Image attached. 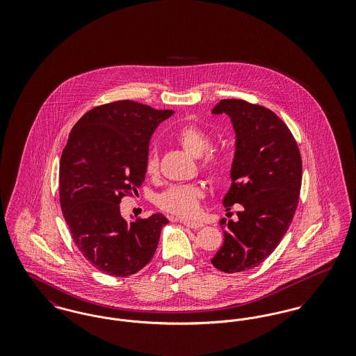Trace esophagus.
Listing matches in <instances>:
<instances>
[{"mask_svg":"<svg viewBox=\"0 0 356 356\" xmlns=\"http://www.w3.org/2000/svg\"><path fill=\"white\" fill-rule=\"evenodd\" d=\"M183 221V224L186 225L188 228H192V229H199V228H202L204 227L203 222L202 221H195V220H181Z\"/></svg>","mask_w":356,"mask_h":356,"instance_id":"esophagus-1","label":"esophagus"}]
</instances>
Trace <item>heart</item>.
I'll use <instances>...</instances> for the list:
<instances>
[{"label":"heart","instance_id":"b5f03b06","mask_svg":"<svg viewBox=\"0 0 356 356\" xmlns=\"http://www.w3.org/2000/svg\"><path fill=\"white\" fill-rule=\"evenodd\" d=\"M176 143L193 157L199 159L200 170L212 179H222L228 173V159L220 151L211 149L212 138L204 129L197 125L188 124L181 127L176 135ZM145 172L149 176L159 173V156L152 151L147 157ZM203 189L199 186H172L161 192L156 203L172 215L180 218H192L199 211V203L203 199Z\"/></svg>","mask_w":356,"mask_h":356}]
</instances>
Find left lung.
I'll return each mask as SVG.
<instances>
[{"label":"left lung","instance_id":"obj_1","mask_svg":"<svg viewBox=\"0 0 356 356\" xmlns=\"http://www.w3.org/2000/svg\"><path fill=\"white\" fill-rule=\"evenodd\" d=\"M212 113H227L236 134L232 184L222 204H240L237 220L225 219L224 244L211 263L222 272L247 271L263 263L287 234L299 203L302 157L287 125L266 106L221 100Z\"/></svg>","mask_w":356,"mask_h":356}]
</instances>
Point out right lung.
<instances>
[{"label":"right lung","mask_w":356,"mask_h":356,"mask_svg":"<svg viewBox=\"0 0 356 356\" xmlns=\"http://www.w3.org/2000/svg\"><path fill=\"white\" fill-rule=\"evenodd\" d=\"M173 111L131 100L86 112L69 134L60 160V204L70 235L85 259L111 276H129L154 254L163 213L128 221L120 202L145 179L149 140Z\"/></svg>","instance_id":"add662e5"}]
</instances>
